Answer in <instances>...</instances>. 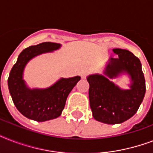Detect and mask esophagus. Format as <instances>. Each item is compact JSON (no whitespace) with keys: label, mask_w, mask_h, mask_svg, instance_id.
Wrapping results in <instances>:
<instances>
[{"label":"esophagus","mask_w":153,"mask_h":153,"mask_svg":"<svg viewBox=\"0 0 153 153\" xmlns=\"http://www.w3.org/2000/svg\"><path fill=\"white\" fill-rule=\"evenodd\" d=\"M87 74H88V72L87 71H82L81 73V77L82 79H86V77L87 76Z\"/></svg>","instance_id":"34e87169"}]
</instances>
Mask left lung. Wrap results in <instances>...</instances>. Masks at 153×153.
Instances as JSON below:
<instances>
[{
    "label": "left lung",
    "instance_id": "1",
    "mask_svg": "<svg viewBox=\"0 0 153 153\" xmlns=\"http://www.w3.org/2000/svg\"><path fill=\"white\" fill-rule=\"evenodd\" d=\"M118 58L109 59L105 74L114 79L126 72L132 80L130 90H121L101 74L87 77L89 99L93 117L102 123H122L134 115L145 94V79L140 59L128 50L114 49Z\"/></svg>",
    "mask_w": 153,
    "mask_h": 153
}]
</instances>
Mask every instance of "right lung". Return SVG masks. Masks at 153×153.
<instances>
[{
    "label": "right lung",
    "instance_id": "obj_1",
    "mask_svg": "<svg viewBox=\"0 0 153 153\" xmlns=\"http://www.w3.org/2000/svg\"><path fill=\"white\" fill-rule=\"evenodd\" d=\"M60 48L59 44L44 42L24 49L11 70L8 86L13 103L26 117L36 121H45L59 117L64 109L66 100L80 77L61 79L51 87L44 90H30L26 86L22 75L27 62L42 53Z\"/></svg>",
    "mask_w": 153,
    "mask_h": 153
}]
</instances>
